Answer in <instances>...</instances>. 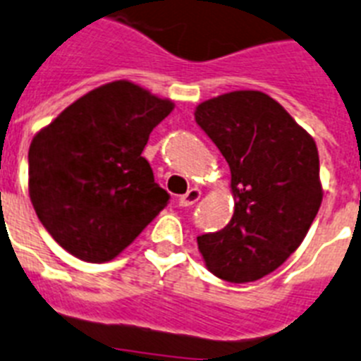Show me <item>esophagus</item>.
<instances>
[{"instance_id":"34e87169","label":"esophagus","mask_w":361,"mask_h":361,"mask_svg":"<svg viewBox=\"0 0 361 361\" xmlns=\"http://www.w3.org/2000/svg\"><path fill=\"white\" fill-rule=\"evenodd\" d=\"M199 199H201V190H197V188H192V190H188L184 195H180V197H178V207H192V204H195Z\"/></svg>"}]
</instances>
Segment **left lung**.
Returning a JSON list of instances; mask_svg holds the SVG:
<instances>
[{"mask_svg": "<svg viewBox=\"0 0 361 361\" xmlns=\"http://www.w3.org/2000/svg\"><path fill=\"white\" fill-rule=\"evenodd\" d=\"M195 121L231 168L234 214L225 228L197 236L204 264L221 281L255 282L302 243L323 201L314 138L264 92L202 101Z\"/></svg>", "mask_w": 361, "mask_h": 361, "instance_id": "1", "label": "left lung"}]
</instances>
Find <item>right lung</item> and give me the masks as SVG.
Segmentation results:
<instances>
[{"label":"right lung","mask_w":361,"mask_h":361,"mask_svg":"<svg viewBox=\"0 0 361 361\" xmlns=\"http://www.w3.org/2000/svg\"><path fill=\"white\" fill-rule=\"evenodd\" d=\"M173 106L130 80H114L35 134L29 197L62 249L92 264L112 260L168 204L142 151Z\"/></svg>","instance_id":"obj_1"}]
</instances>
